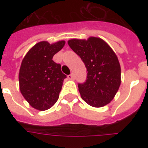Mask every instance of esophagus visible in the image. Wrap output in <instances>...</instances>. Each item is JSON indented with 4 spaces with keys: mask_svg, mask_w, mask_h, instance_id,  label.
<instances>
[{
    "mask_svg": "<svg viewBox=\"0 0 148 148\" xmlns=\"http://www.w3.org/2000/svg\"><path fill=\"white\" fill-rule=\"evenodd\" d=\"M67 77H68V78H69L70 80H74V74H69V75L67 76Z\"/></svg>",
    "mask_w": 148,
    "mask_h": 148,
    "instance_id": "34e87169",
    "label": "esophagus"
}]
</instances>
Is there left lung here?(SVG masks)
<instances>
[{
	"label": "left lung",
	"instance_id": "1",
	"mask_svg": "<svg viewBox=\"0 0 148 148\" xmlns=\"http://www.w3.org/2000/svg\"><path fill=\"white\" fill-rule=\"evenodd\" d=\"M68 45L85 64L88 75L78 84L81 98L94 108H101L112 101L121 83V65L116 53L107 42L97 37L71 39Z\"/></svg>",
	"mask_w": 148,
	"mask_h": 148
}]
</instances>
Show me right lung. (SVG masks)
Here are the masks:
<instances>
[{"label": "right lung", "instance_id": "obj_1", "mask_svg": "<svg viewBox=\"0 0 148 148\" xmlns=\"http://www.w3.org/2000/svg\"><path fill=\"white\" fill-rule=\"evenodd\" d=\"M64 40L37 43L24 56L19 71L21 93L32 108L46 110L57 102L67 76L53 60L62 49Z\"/></svg>", "mask_w": 148, "mask_h": 148}]
</instances>
